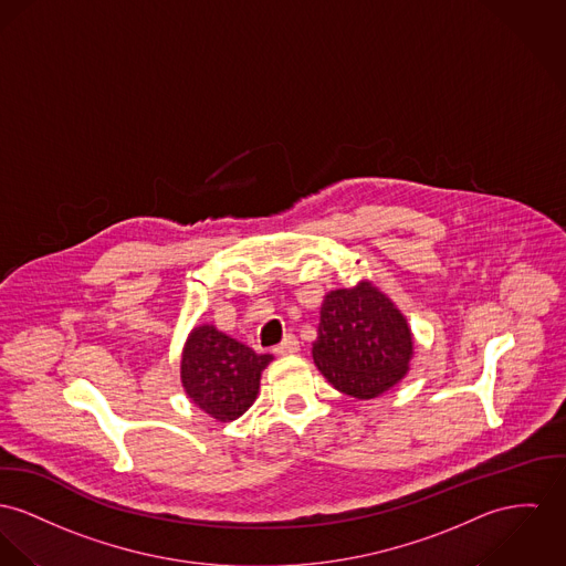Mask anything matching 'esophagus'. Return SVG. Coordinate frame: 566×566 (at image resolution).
I'll return each mask as SVG.
<instances>
[{"label": "esophagus", "instance_id": "1", "mask_svg": "<svg viewBox=\"0 0 566 566\" xmlns=\"http://www.w3.org/2000/svg\"><path fill=\"white\" fill-rule=\"evenodd\" d=\"M297 350H300V340H297L295 334H286L284 340L273 347L275 355H291V353H297Z\"/></svg>", "mask_w": 566, "mask_h": 566}]
</instances>
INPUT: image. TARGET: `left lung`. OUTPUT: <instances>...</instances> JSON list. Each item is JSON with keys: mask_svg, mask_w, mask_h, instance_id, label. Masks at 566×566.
Listing matches in <instances>:
<instances>
[{"mask_svg": "<svg viewBox=\"0 0 566 566\" xmlns=\"http://www.w3.org/2000/svg\"><path fill=\"white\" fill-rule=\"evenodd\" d=\"M413 353L405 316L368 282L325 295L312 357L336 390L375 398L398 384Z\"/></svg>", "mask_w": 566, "mask_h": 566, "instance_id": "8db88e82", "label": "left lung"}]
</instances>
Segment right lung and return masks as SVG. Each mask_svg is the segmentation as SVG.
I'll use <instances>...</instances> for the list:
<instances>
[{
    "instance_id": "add662e5",
    "label": "right lung",
    "mask_w": 566,
    "mask_h": 566,
    "mask_svg": "<svg viewBox=\"0 0 566 566\" xmlns=\"http://www.w3.org/2000/svg\"><path fill=\"white\" fill-rule=\"evenodd\" d=\"M273 359L269 353L237 343L211 325L196 327L180 361L187 396L211 418L232 422L256 400L261 373Z\"/></svg>"
}]
</instances>
